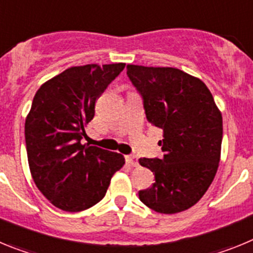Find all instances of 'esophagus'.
<instances>
[{"instance_id":"obj_1","label":"esophagus","mask_w":253,"mask_h":253,"mask_svg":"<svg viewBox=\"0 0 253 253\" xmlns=\"http://www.w3.org/2000/svg\"><path fill=\"white\" fill-rule=\"evenodd\" d=\"M125 160H126V162H128L129 165H130V166H133V167H138V166H139V162H138L137 156L129 154V156H126V157H125Z\"/></svg>"}]
</instances>
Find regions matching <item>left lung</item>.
I'll use <instances>...</instances> for the list:
<instances>
[{
  "label": "left lung",
  "instance_id": "1",
  "mask_svg": "<svg viewBox=\"0 0 253 253\" xmlns=\"http://www.w3.org/2000/svg\"><path fill=\"white\" fill-rule=\"evenodd\" d=\"M126 75L142 96L151 125L163 130V158H140L154 173L153 186L140 190L143 204L162 214L189 209L203 198L218 169L222 114L199 78L171 67L128 64Z\"/></svg>",
  "mask_w": 253,
  "mask_h": 253
}]
</instances>
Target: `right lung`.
I'll return each mask as SVG.
<instances>
[{
    "instance_id": "right-lung-1",
    "label": "right lung",
    "mask_w": 253,
    "mask_h": 253,
    "mask_svg": "<svg viewBox=\"0 0 253 253\" xmlns=\"http://www.w3.org/2000/svg\"><path fill=\"white\" fill-rule=\"evenodd\" d=\"M125 63L71 67L37 91L25 122L29 167L35 185L54 207L81 211L101 200L124 157L82 144L95 102Z\"/></svg>"
}]
</instances>
